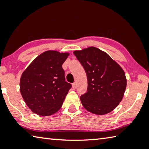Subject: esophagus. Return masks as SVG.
Returning <instances> with one entry per match:
<instances>
[{
	"mask_svg": "<svg viewBox=\"0 0 149 149\" xmlns=\"http://www.w3.org/2000/svg\"><path fill=\"white\" fill-rule=\"evenodd\" d=\"M72 88H73V89H75V88H76V83H75V82H74V83H73V84H72Z\"/></svg>",
	"mask_w": 149,
	"mask_h": 149,
	"instance_id": "esophagus-1",
	"label": "esophagus"
}]
</instances>
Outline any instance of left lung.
I'll return each instance as SVG.
<instances>
[{"mask_svg":"<svg viewBox=\"0 0 149 149\" xmlns=\"http://www.w3.org/2000/svg\"><path fill=\"white\" fill-rule=\"evenodd\" d=\"M73 53L87 74V92L80 97L83 107L97 115L111 113L121 102L126 88L123 69L106 52L95 47Z\"/></svg>","mask_w":149,"mask_h":149,"instance_id":"8db88e82","label":"left lung"}]
</instances>
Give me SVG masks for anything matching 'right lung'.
Instances as JSON below:
<instances>
[{
    "label": "right lung",
    "mask_w": 149,
    "mask_h": 149,
    "mask_svg": "<svg viewBox=\"0 0 149 149\" xmlns=\"http://www.w3.org/2000/svg\"><path fill=\"white\" fill-rule=\"evenodd\" d=\"M69 53L46 51L31 63L20 79L19 90L33 113L48 116L62 107L71 84L65 81L62 65Z\"/></svg>",
    "instance_id": "right-lung-1"
}]
</instances>
